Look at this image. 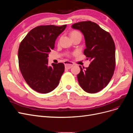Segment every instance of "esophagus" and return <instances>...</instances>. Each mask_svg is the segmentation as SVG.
<instances>
[{
	"instance_id": "esophagus-1",
	"label": "esophagus",
	"mask_w": 133,
	"mask_h": 133,
	"mask_svg": "<svg viewBox=\"0 0 133 133\" xmlns=\"http://www.w3.org/2000/svg\"><path fill=\"white\" fill-rule=\"evenodd\" d=\"M64 64H65V69H70V68L74 65V63L70 62H65L64 63Z\"/></svg>"
}]
</instances>
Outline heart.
I'll use <instances>...</instances> for the list:
<instances>
[{
  "instance_id": "b5f03b06",
  "label": "heart",
  "mask_w": 133,
  "mask_h": 133,
  "mask_svg": "<svg viewBox=\"0 0 133 133\" xmlns=\"http://www.w3.org/2000/svg\"><path fill=\"white\" fill-rule=\"evenodd\" d=\"M71 37H73V36H76V35H81V34H80L79 32H78V31H73L71 33ZM82 36V35H81Z\"/></svg>"
}]
</instances>
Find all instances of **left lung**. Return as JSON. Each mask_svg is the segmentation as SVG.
<instances>
[{"label":"left lung","instance_id":"8db88e82","mask_svg":"<svg viewBox=\"0 0 133 133\" xmlns=\"http://www.w3.org/2000/svg\"><path fill=\"white\" fill-rule=\"evenodd\" d=\"M71 28L80 30L85 39L84 54L91 61L80 68L77 78L80 86L89 93H95L107 86L114 74L115 46L111 35L91 21L75 23Z\"/></svg>","mask_w":133,"mask_h":133}]
</instances>
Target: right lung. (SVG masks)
Returning a JSON list of instances; mask_svg holds the SVG:
<instances>
[{"instance_id":"add662e5","label":"right lung","mask_w":133,"mask_h":133,"mask_svg":"<svg viewBox=\"0 0 133 133\" xmlns=\"http://www.w3.org/2000/svg\"><path fill=\"white\" fill-rule=\"evenodd\" d=\"M66 25H41L31 30L20 44L19 66L29 87L38 92L48 93L58 85L64 71V64L48 65V54Z\"/></svg>"}]
</instances>
